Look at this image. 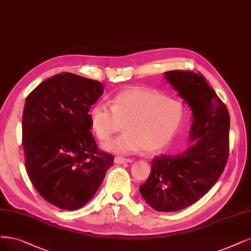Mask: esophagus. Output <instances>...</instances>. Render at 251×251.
<instances>
[{
    "label": "esophagus",
    "mask_w": 251,
    "mask_h": 251,
    "mask_svg": "<svg viewBox=\"0 0 251 251\" xmlns=\"http://www.w3.org/2000/svg\"><path fill=\"white\" fill-rule=\"evenodd\" d=\"M114 161H115V163H116V164H121V163L131 162L132 160H131L130 158H124V157H120V156H117V157H115Z\"/></svg>",
    "instance_id": "34e87169"
}]
</instances>
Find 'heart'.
<instances>
[{
	"instance_id": "1",
	"label": "heart",
	"mask_w": 251,
	"mask_h": 251,
	"mask_svg": "<svg viewBox=\"0 0 251 251\" xmlns=\"http://www.w3.org/2000/svg\"><path fill=\"white\" fill-rule=\"evenodd\" d=\"M183 116L179 100L157 90L137 87L119 92L111 106L97 102L89 111L91 128L100 141L109 140L124 123L126 132L104 145L105 150L119 154L160 152L177 134Z\"/></svg>"
}]
</instances>
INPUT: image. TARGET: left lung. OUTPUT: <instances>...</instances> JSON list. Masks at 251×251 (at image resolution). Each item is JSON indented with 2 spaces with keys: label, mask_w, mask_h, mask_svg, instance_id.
Returning a JSON list of instances; mask_svg holds the SVG:
<instances>
[{
  "label": "left lung",
  "mask_w": 251,
  "mask_h": 251,
  "mask_svg": "<svg viewBox=\"0 0 251 251\" xmlns=\"http://www.w3.org/2000/svg\"><path fill=\"white\" fill-rule=\"evenodd\" d=\"M164 77L192 110L187 150L155 156L140 191L156 211L174 212L197 202L214 186L229 153V114L201 73L173 70Z\"/></svg>",
  "instance_id": "left-lung-1"
}]
</instances>
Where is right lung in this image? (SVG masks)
I'll list each match as a JSON object with an SVG mask.
<instances>
[{"label":"right lung","instance_id":"1","mask_svg":"<svg viewBox=\"0 0 251 251\" xmlns=\"http://www.w3.org/2000/svg\"><path fill=\"white\" fill-rule=\"evenodd\" d=\"M102 93L100 81L63 72L41 82L25 99V170L40 196L60 209L86 205L114 163L90 131V107Z\"/></svg>","mask_w":251,"mask_h":251}]
</instances>
